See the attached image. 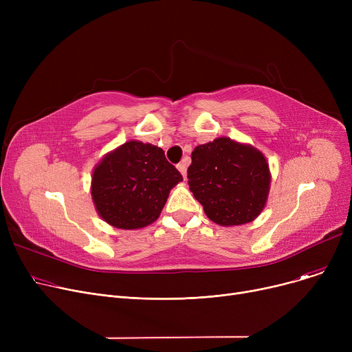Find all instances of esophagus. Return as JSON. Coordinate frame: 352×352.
<instances>
[{
    "mask_svg": "<svg viewBox=\"0 0 352 352\" xmlns=\"http://www.w3.org/2000/svg\"><path fill=\"white\" fill-rule=\"evenodd\" d=\"M187 165H188V162H187V160H182L178 165H177V168H178V171L182 174V177L186 178V175H187Z\"/></svg>",
    "mask_w": 352,
    "mask_h": 352,
    "instance_id": "obj_1",
    "label": "esophagus"
}]
</instances>
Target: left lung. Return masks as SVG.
<instances>
[{
  "label": "left lung",
  "mask_w": 352,
  "mask_h": 352,
  "mask_svg": "<svg viewBox=\"0 0 352 352\" xmlns=\"http://www.w3.org/2000/svg\"><path fill=\"white\" fill-rule=\"evenodd\" d=\"M188 186L207 217L219 226H241L261 214L270 191L263 153L230 138L195 146Z\"/></svg>",
  "instance_id": "obj_1"
}]
</instances>
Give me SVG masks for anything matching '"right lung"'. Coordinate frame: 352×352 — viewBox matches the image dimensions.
<instances>
[{"instance_id":"1","label":"right lung","mask_w":352,"mask_h":352,"mask_svg":"<svg viewBox=\"0 0 352 352\" xmlns=\"http://www.w3.org/2000/svg\"><path fill=\"white\" fill-rule=\"evenodd\" d=\"M182 175L161 148L128 141L104 157L92 174L91 195L105 223L135 230L155 221Z\"/></svg>"}]
</instances>
